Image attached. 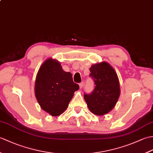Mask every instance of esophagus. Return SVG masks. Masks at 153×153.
I'll return each instance as SVG.
<instances>
[{
  "label": "esophagus",
  "mask_w": 153,
  "mask_h": 153,
  "mask_svg": "<svg viewBox=\"0 0 153 153\" xmlns=\"http://www.w3.org/2000/svg\"><path fill=\"white\" fill-rule=\"evenodd\" d=\"M79 88H80V89H82L83 85H84V83H83V82L80 83L79 84Z\"/></svg>",
  "instance_id": "obj_1"
}]
</instances>
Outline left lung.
Here are the masks:
<instances>
[{
    "mask_svg": "<svg viewBox=\"0 0 153 153\" xmlns=\"http://www.w3.org/2000/svg\"><path fill=\"white\" fill-rule=\"evenodd\" d=\"M89 70L95 86L91 94L84 93V99L92 113L105 115L113 109L120 97L118 76L106 62L92 65Z\"/></svg>",
    "mask_w": 153,
    "mask_h": 153,
    "instance_id": "8db88e82",
    "label": "left lung"
}]
</instances>
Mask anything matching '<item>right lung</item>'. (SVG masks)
<instances>
[{"label":"right lung","mask_w":153,"mask_h":153,"mask_svg":"<svg viewBox=\"0 0 153 153\" xmlns=\"http://www.w3.org/2000/svg\"><path fill=\"white\" fill-rule=\"evenodd\" d=\"M79 88L70 72L64 71L59 62L48 58L37 72L35 94L41 108L57 116L66 110L74 92Z\"/></svg>","instance_id":"obj_1"}]
</instances>
